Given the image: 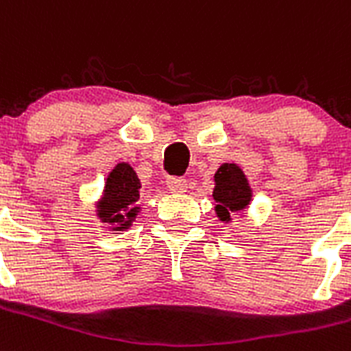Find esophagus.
<instances>
[{"label": "esophagus", "instance_id": "obj_1", "mask_svg": "<svg viewBox=\"0 0 351 351\" xmlns=\"http://www.w3.org/2000/svg\"><path fill=\"white\" fill-rule=\"evenodd\" d=\"M167 189L173 194H184L187 191V180L182 178V176H169L167 178Z\"/></svg>", "mask_w": 351, "mask_h": 351}]
</instances>
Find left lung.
<instances>
[{
  "instance_id": "1",
  "label": "left lung",
  "mask_w": 351,
  "mask_h": 351,
  "mask_svg": "<svg viewBox=\"0 0 351 351\" xmlns=\"http://www.w3.org/2000/svg\"><path fill=\"white\" fill-rule=\"evenodd\" d=\"M213 187V199H215V213L219 221L231 222L234 213L243 212L252 199V189L249 185L247 176L243 175L240 166L233 162H224L217 169Z\"/></svg>"
}]
</instances>
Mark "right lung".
I'll list each match as a JSON object with an SVG mask.
<instances>
[{
	"instance_id": "add662e5",
	"label": "right lung",
	"mask_w": 351,
	"mask_h": 351,
	"mask_svg": "<svg viewBox=\"0 0 351 351\" xmlns=\"http://www.w3.org/2000/svg\"><path fill=\"white\" fill-rule=\"evenodd\" d=\"M141 182L129 162H118L108 175L102 196L97 201V217L111 231H125L132 226L139 205Z\"/></svg>"
}]
</instances>
